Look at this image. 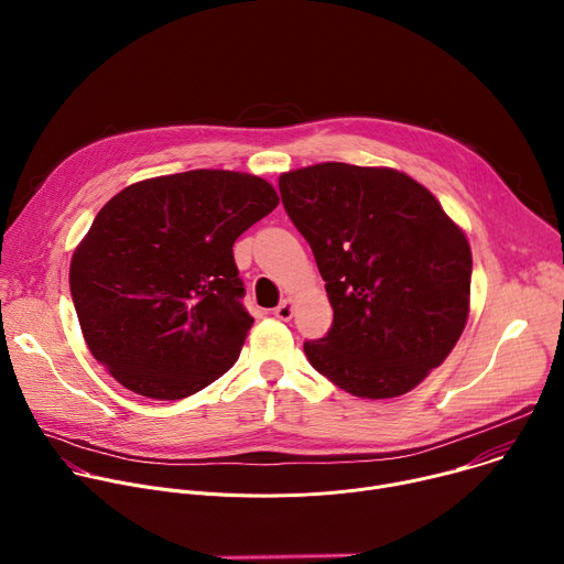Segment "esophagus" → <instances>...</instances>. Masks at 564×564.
Here are the masks:
<instances>
[{
    "label": "esophagus",
    "mask_w": 564,
    "mask_h": 564,
    "mask_svg": "<svg viewBox=\"0 0 564 564\" xmlns=\"http://www.w3.org/2000/svg\"><path fill=\"white\" fill-rule=\"evenodd\" d=\"M294 314V307H292V299H283L276 307H274V316L281 318V321H290Z\"/></svg>",
    "instance_id": "obj_1"
}]
</instances>
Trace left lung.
<instances>
[{
    "mask_svg": "<svg viewBox=\"0 0 564 564\" xmlns=\"http://www.w3.org/2000/svg\"><path fill=\"white\" fill-rule=\"evenodd\" d=\"M283 207L310 243L335 310L303 350L355 397L413 390L468 318L470 248L437 198L388 167L321 163L281 174Z\"/></svg>",
    "mask_w": 564,
    "mask_h": 564,
    "instance_id": "1",
    "label": "left lung"
}]
</instances>
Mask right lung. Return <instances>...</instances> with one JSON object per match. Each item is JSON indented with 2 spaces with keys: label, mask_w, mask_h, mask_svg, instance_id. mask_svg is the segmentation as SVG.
<instances>
[{
  "label": "right lung",
  "mask_w": 564,
  "mask_h": 564,
  "mask_svg": "<svg viewBox=\"0 0 564 564\" xmlns=\"http://www.w3.org/2000/svg\"><path fill=\"white\" fill-rule=\"evenodd\" d=\"M276 205L259 176L194 170L133 183L98 212L68 283L85 341L113 379L183 399L234 366L254 318L231 248Z\"/></svg>",
  "instance_id": "add662e5"
}]
</instances>
